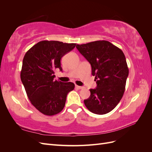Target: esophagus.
Wrapping results in <instances>:
<instances>
[{
    "label": "esophagus",
    "mask_w": 152,
    "mask_h": 152,
    "mask_svg": "<svg viewBox=\"0 0 152 152\" xmlns=\"http://www.w3.org/2000/svg\"><path fill=\"white\" fill-rule=\"evenodd\" d=\"M75 87H77V89H82L84 88V87H82V86H77V85H76Z\"/></svg>",
    "instance_id": "34e87169"
}]
</instances>
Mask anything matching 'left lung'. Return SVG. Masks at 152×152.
<instances>
[{
	"label": "left lung",
	"mask_w": 152,
	"mask_h": 152,
	"mask_svg": "<svg viewBox=\"0 0 152 152\" xmlns=\"http://www.w3.org/2000/svg\"><path fill=\"white\" fill-rule=\"evenodd\" d=\"M77 49L89 62L97 87L90 89L84 104L90 112L106 114L115 108L125 91L129 69L122 50L107 40L77 44Z\"/></svg>",
	"instance_id": "1"
}]
</instances>
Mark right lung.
<instances>
[{"instance_id":"add662e5","label":"right lung","mask_w":152,"mask_h":152,"mask_svg":"<svg viewBox=\"0 0 152 152\" xmlns=\"http://www.w3.org/2000/svg\"><path fill=\"white\" fill-rule=\"evenodd\" d=\"M76 44L42 40L27 51L23 60L21 80L31 103L40 112L51 116L61 112L66 96L73 91L72 82L54 80V71H62L61 58Z\"/></svg>"}]
</instances>
